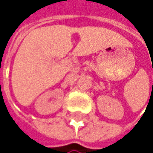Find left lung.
Returning <instances> with one entry per match:
<instances>
[{"label":"left lung","mask_w":153,"mask_h":153,"mask_svg":"<svg viewBox=\"0 0 153 153\" xmlns=\"http://www.w3.org/2000/svg\"><path fill=\"white\" fill-rule=\"evenodd\" d=\"M152 84H153V83H152Z\"/></svg>","instance_id":"obj_1"}]
</instances>
